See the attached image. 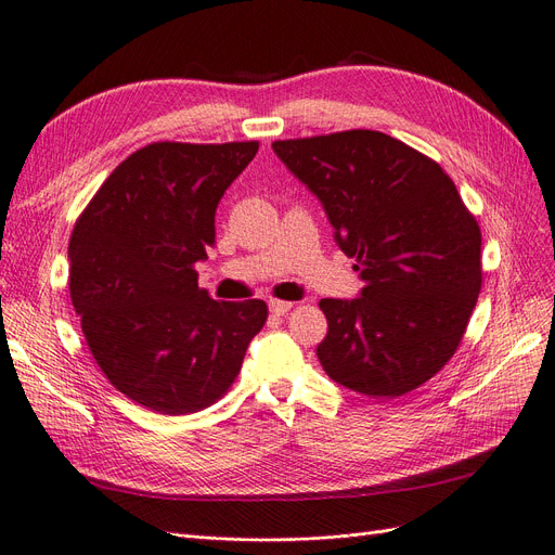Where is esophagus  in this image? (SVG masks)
<instances>
[{
  "label": "esophagus",
  "mask_w": 555,
  "mask_h": 555,
  "mask_svg": "<svg viewBox=\"0 0 555 555\" xmlns=\"http://www.w3.org/2000/svg\"><path fill=\"white\" fill-rule=\"evenodd\" d=\"M267 306H270L272 315H285L293 309L291 301H281V299H270V304H267Z\"/></svg>",
  "instance_id": "obj_1"
}]
</instances>
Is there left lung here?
I'll list each match as a JSON object with an SVG mask.
<instances>
[{"mask_svg":"<svg viewBox=\"0 0 555 555\" xmlns=\"http://www.w3.org/2000/svg\"><path fill=\"white\" fill-rule=\"evenodd\" d=\"M357 260V299H322L318 359L336 384L396 398L455 354L482 283L480 229L435 159L375 130L274 141Z\"/></svg>","mask_w":555,"mask_h":555,"instance_id":"8db88e82","label":"left lung"}]
</instances>
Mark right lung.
I'll list each match as a JSON object with an SVG mask.
<instances>
[{
    "label": "right lung",
    "mask_w": 555,
    "mask_h": 555,
    "mask_svg": "<svg viewBox=\"0 0 555 555\" xmlns=\"http://www.w3.org/2000/svg\"><path fill=\"white\" fill-rule=\"evenodd\" d=\"M258 141H159L122 159L77 219L70 297L100 371L159 414H194L237 377L262 299L215 301L194 264L215 244L223 192Z\"/></svg>",
    "instance_id": "right-lung-1"
}]
</instances>
